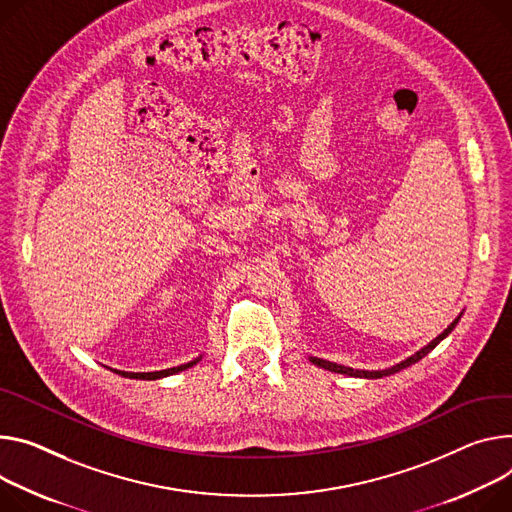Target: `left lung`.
<instances>
[{
    "label": "left lung",
    "mask_w": 512,
    "mask_h": 512,
    "mask_svg": "<svg viewBox=\"0 0 512 512\" xmlns=\"http://www.w3.org/2000/svg\"><path fill=\"white\" fill-rule=\"evenodd\" d=\"M459 322V318H455L449 327L435 339V341H431L425 349H421L418 353H414L412 357H408L406 361H402V363H398V365H394V367H390V369H384V371H353L351 367H343V365H337V363H331V361H324V359H316V357H310V361L312 363H316L318 367H324V369H331V371H337V374H349V376H357V378H382V376H390V374H396V371H400V369H404V367H408L410 363H416L418 359H423L431 349H435L453 329H455V324Z\"/></svg>",
    "instance_id": "8db88e82"
}]
</instances>
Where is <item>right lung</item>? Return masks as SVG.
I'll return each mask as SVG.
<instances>
[{"label":"right lung","mask_w":512,"mask_h":512,"mask_svg":"<svg viewBox=\"0 0 512 512\" xmlns=\"http://www.w3.org/2000/svg\"><path fill=\"white\" fill-rule=\"evenodd\" d=\"M200 361V357L198 359H194V361H190V363H183V365H177V367H171V369H163V371H151V374H126V371H118L120 376H128V378H141V380H157V378H163V376H171V374H177V371H183V369H188V367H192V365H196Z\"/></svg>","instance_id":"right-lung-1"}]
</instances>
